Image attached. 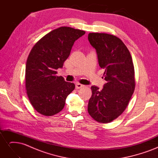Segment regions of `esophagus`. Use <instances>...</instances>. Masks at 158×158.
I'll list each match as a JSON object with an SVG mask.
<instances>
[{
    "label": "esophagus",
    "mask_w": 158,
    "mask_h": 158,
    "mask_svg": "<svg viewBox=\"0 0 158 158\" xmlns=\"http://www.w3.org/2000/svg\"><path fill=\"white\" fill-rule=\"evenodd\" d=\"M83 87H84V85H82V84H81L80 83H76V89H80V88H82Z\"/></svg>",
    "instance_id": "34e87169"
}]
</instances>
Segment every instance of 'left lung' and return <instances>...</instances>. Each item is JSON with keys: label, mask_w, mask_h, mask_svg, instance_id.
Wrapping results in <instances>:
<instances>
[{"label": "left lung", "mask_w": 158, "mask_h": 158, "mask_svg": "<svg viewBox=\"0 0 158 158\" xmlns=\"http://www.w3.org/2000/svg\"><path fill=\"white\" fill-rule=\"evenodd\" d=\"M88 40L96 49L107 83L99 90L92 85L88 111L95 121L108 123L125 111L135 89V67L127 46L118 37L104 33H89Z\"/></svg>", "instance_id": "1"}]
</instances>
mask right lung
Returning a JSON list of instances; mask_svg holds the SVG:
<instances>
[{"mask_svg":"<svg viewBox=\"0 0 158 158\" xmlns=\"http://www.w3.org/2000/svg\"><path fill=\"white\" fill-rule=\"evenodd\" d=\"M85 31L60 27L47 33L33 47L26 66V89L33 107L45 116L62 111L74 83L56 75L70 55L74 43Z\"/></svg>","mask_w":158,"mask_h":158,"instance_id":"1","label":"right lung"}]
</instances>
